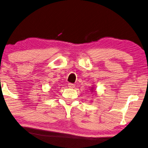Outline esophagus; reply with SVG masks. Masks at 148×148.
I'll list each match as a JSON object with an SVG mask.
<instances>
[{"label": "esophagus", "mask_w": 148, "mask_h": 148, "mask_svg": "<svg viewBox=\"0 0 148 148\" xmlns=\"http://www.w3.org/2000/svg\"><path fill=\"white\" fill-rule=\"evenodd\" d=\"M68 87H69V88H73L75 87V85H74V84H73V83H69V84H68Z\"/></svg>", "instance_id": "obj_1"}]
</instances>
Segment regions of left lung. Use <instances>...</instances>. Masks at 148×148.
<instances>
[{
    "label": "left lung",
    "instance_id": "1",
    "mask_svg": "<svg viewBox=\"0 0 148 148\" xmlns=\"http://www.w3.org/2000/svg\"><path fill=\"white\" fill-rule=\"evenodd\" d=\"M93 89H94V88H93L92 87H91V88H90V90H92ZM92 91H93V90H92Z\"/></svg>",
    "mask_w": 148,
    "mask_h": 148
}]
</instances>
